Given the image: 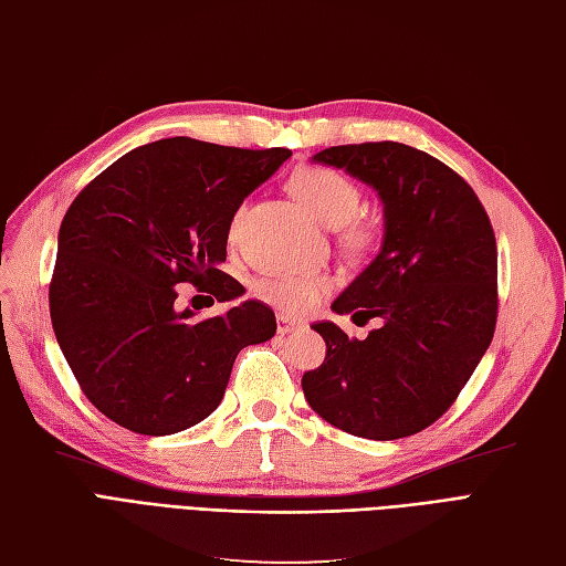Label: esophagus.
<instances>
[{"label": "esophagus", "mask_w": 566, "mask_h": 566, "mask_svg": "<svg viewBox=\"0 0 566 566\" xmlns=\"http://www.w3.org/2000/svg\"><path fill=\"white\" fill-rule=\"evenodd\" d=\"M296 329H301V322H296V319H291V317H286V315H277V334H291V332H296Z\"/></svg>", "instance_id": "esophagus-1"}]
</instances>
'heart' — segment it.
<instances>
[{"label": "heart", "instance_id": "obj_1", "mask_svg": "<svg viewBox=\"0 0 566 566\" xmlns=\"http://www.w3.org/2000/svg\"><path fill=\"white\" fill-rule=\"evenodd\" d=\"M289 188L298 202L313 213L317 221L329 228L343 226V242L348 249L361 253L367 251L376 232L367 221H359L357 211L361 205V190L353 178L338 169L322 167V164H305L289 178ZM247 205L234 209L228 223V240L234 242L240 234ZM334 289V277L329 272H275L265 275L256 284V294L284 313L303 315L313 310Z\"/></svg>", "mask_w": 566, "mask_h": 566}]
</instances>
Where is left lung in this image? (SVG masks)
I'll use <instances>...</instances> for the list:
<instances>
[{
  "label": "left lung",
  "instance_id": "8db88e82",
  "mask_svg": "<svg viewBox=\"0 0 566 566\" xmlns=\"http://www.w3.org/2000/svg\"><path fill=\"white\" fill-rule=\"evenodd\" d=\"M313 159L378 190L386 237L332 305L380 326L357 340L334 322L315 324L326 357L303 374L305 399L326 423L367 440L416 434L455 402L494 338V228L475 190L411 145H334Z\"/></svg>",
  "mask_w": 566,
  "mask_h": 566
}]
</instances>
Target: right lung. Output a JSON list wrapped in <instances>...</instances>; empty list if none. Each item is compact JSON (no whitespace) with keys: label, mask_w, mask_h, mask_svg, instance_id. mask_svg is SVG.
<instances>
[{"label":"right lung","mask_w":566,"mask_h":566,"mask_svg":"<svg viewBox=\"0 0 566 566\" xmlns=\"http://www.w3.org/2000/svg\"><path fill=\"white\" fill-rule=\"evenodd\" d=\"M291 150H244L186 136L126 153L75 197L49 284L51 324L82 392L138 434H174L216 411L234 357L275 336L261 301L197 319L176 284L216 301L244 286L218 270L228 223Z\"/></svg>","instance_id":"right-lung-1"}]
</instances>
